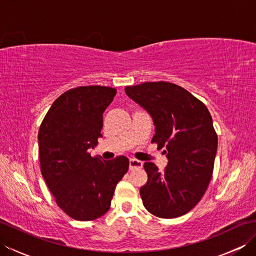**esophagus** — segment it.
Returning <instances> with one entry per match:
<instances>
[{"label": "esophagus", "mask_w": 256, "mask_h": 256, "mask_svg": "<svg viewBox=\"0 0 256 256\" xmlns=\"http://www.w3.org/2000/svg\"><path fill=\"white\" fill-rule=\"evenodd\" d=\"M143 162L138 160L131 158L130 160V170H135V168H142Z\"/></svg>", "instance_id": "34e87169"}]
</instances>
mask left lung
I'll list each match as a JSON object with an SVG mask.
<instances>
[{"label": "left lung", "instance_id": "left-lung-1", "mask_svg": "<svg viewBox=\"0 0 256 256\" xmlns=\"http://www.w3.org/2000/svg\"><path fill=\"white\" fill-rule=\"evenodd\" d=\"M126 94L148 111L155 124L152 143L165 148L162 172L146 162L148 182L140 194L145 209L158 218H177L202 198L214 172L218 135L208 108L182 86L157 81L126 86Z\"/></svg>", "mask_w": 256, "mask_h": 256}]
</instances>
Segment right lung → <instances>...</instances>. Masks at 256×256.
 <instances>
[{
    "mask_svg": "<svg viewBox=\"0 0 256 256\" xmlns=\"http://www.w3.org/2000/svg\"><path fill=\"white\" fill-rule=\"evenodd\" d=\"M116 90L82 86L58 96L38 131L40 172L56 204L70 218L91 221L111 206L118 182L128 170V157H92L102 136L103 112Z\"/></svg>",
    "mask_w": 256,
    "mask_h": 256,
    "instance_id": "add662e5",
    "label": "right lung"
}]
</instances>
